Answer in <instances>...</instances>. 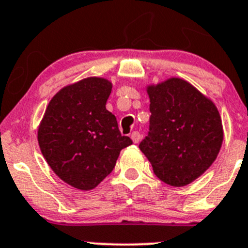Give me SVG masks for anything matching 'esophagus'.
<instances>
[{
  "mask_svg": "<svg viewBox=\"0 0 248 248\" xmlns=\"http://www.w3.org/2000/svg\"><path fill=\"white\" fill-rule=\"evenodd\" d=\"M131 139H132V141H133L134 144L139 143V140H140V134H139V132L134 131L133 133L131 134Z\"/></svg>",
  "mask_w": 248,
  "mask_h": 248,
  "instance_id": "esophagus-1",
  "label": "esophagus"
}]
</instances>
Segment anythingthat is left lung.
I'll return each instance as SVG.
<instances>
[{
	"label": "left lung",
	"instance_id": "1",
	"mask_svg": "<svg viewBox=\"0 0 248 248\" xmlns=\"http://www.w3.org/2000/svg\"><path fill=\"white\" fill-rule=\"evenodd\" d=\"M150 132L139 149L156 177L185 186L202 175L222 148L224 132L215 103L188 81L170 78L146 86Z\"/></svg>",
	"mask_w": 248,
	"mask_h": 248
}]
</instances>
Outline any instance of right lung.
<instances>
[{
	"label": "right lung",
	"mask_w": 248,
	"mask_h": 248,
	"mask_svg": "<svg viewBox=\"0 0 248 248\" xmlns=\"http://www.w3.org/2000/svg\"><path fill=\"white\" fill-rule=\"evenodd\" d=\"M112 83L86 78L58 91L37 129L41 153L53 172L78 190H92L111 173L120 151L131 145L105 104Z\"/></svg>",
	"instance_id": "obj_1"
}]
</instances>
